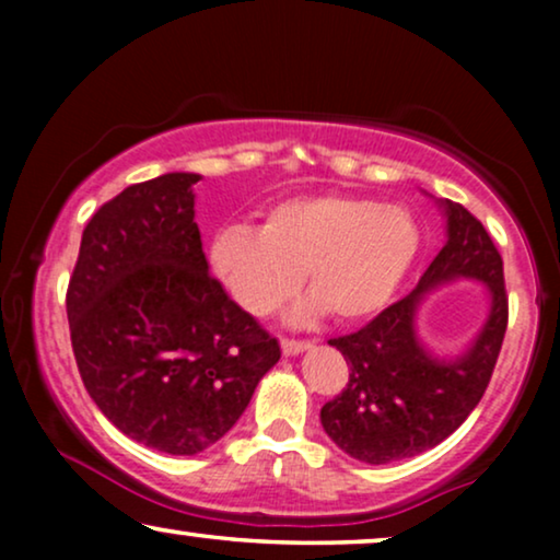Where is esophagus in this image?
Instances as JSON below:
<instances>
[{
	"label": "esophagus",
	"instance_id": "obj_1",
	"mask_svg": "<svg viewBox=\"0 0 560 560\" xmlns=\"http://www.w3.org/2000/svg\"><path fill=\"white\" fill-rule=\"evenodd\" d=\"M280 347H282V354H285V357H295V354H303L305 349H311V341L282 339V341H280Z\"/></svg>",
	"mask_w": 560,
	"mask_h": 560
}]
</instances>
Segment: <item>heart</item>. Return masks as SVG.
<instances>
[{"label": "heart", "mask_w": 560, "mask_h": 560, "mask_svg": "<svg viewBox=\"0 0 560 560\" xmlns=\"http://www.w3.org/2000/svg\"><path fill=\"white\" fill-rule=\"evenodd\" d=\"M408 209L347 194L298 196L272 206L255 229L229 226L211 240V267L244 311L267 316L301 285L313 295L295 320L334 313L357 324L385 308L418 255Z\"/></svg>", "instance_id": "obj_1"}]
</instances>
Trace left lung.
I'll return each instance as SVG.
<instances>
[{"instance_id": "obj_1", "label": "left lung", "mask_w": 560, "mask_h": 560, "mask_svg": "<svg viewBox=\"0 0 560 560\" xmlns=\"http://www.w3.org/2000/svg\"><path fill=\"white\" fill-rule=\"evenodd\" d=\"M439 206L446 217V244L416 290L359 331L328 341L347 359L349 382L320 408V425L357 462H400L446 441L479 405L500 357L508 331L500 252L462 203L441 198ZM454 279L487 284L490 313L462 355L441 360L417 339L415 316L423 294Z\"/></svg>"}]
</instances>
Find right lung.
I'll list each match as a JSON object with an SVG mask.
<instances>
[{"label": "right lung", "mask_w": 560, "mask_h": 560, "mask_svg": "<svg viewBox=\"0 0 560 560\" xmlns=\"http://www.w3.org/2000/svg\"><path fill=\"white\" fill-rule=\"evenodd\" d=\"M198 173L135 183L89 219L66 311L81 380L121 433L201 454L247 410L280 343L209 275Z\"/></svg>", "instance_id": "1"}]
</instances>
